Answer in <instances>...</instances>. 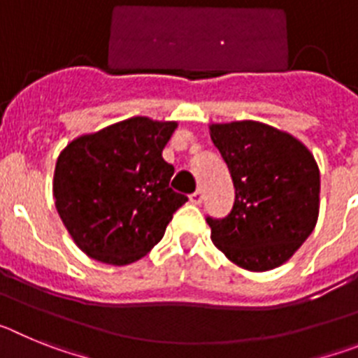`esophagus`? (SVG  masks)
<instances>
[{
	"label": "esophagus",
	"mask_w": 358,
	"mask_h": 358,
	"mask_svg": "<svg viewBox=\"0 0 358 358\" xmlns=\"http://www.w3.org/2000/svg\"><path fill=\"white\" fill-rule=\"evenodd\" d=\"M202 199H204V197H202L201 189H199V192H195V194L189 195V202H192V204H195V206H199V204H201Z\"/></svg>",
	"instance_id": "obj_1"
}]
</instances>
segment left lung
I'll list each match as a JSON object with an SVG mask.
<instances>
[{"mask_svg": "<svg viewBox=\"0 0 358 358\" xmlns=\"http://www.w3.org/2000/svg\"><path fill=\"white\" fill-rule=\"evenodd\" d=\"M233 185L226 218H206L211 240L238 267L252 273L289 262L317 224L321 176L314 154L267 123H211Z\"/></svg>", "mask_w": 358, "mask_h": 358, "instance_id": "8db88e82", "label": "left lung"}]
</instances>
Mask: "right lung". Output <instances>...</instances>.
Listing matches in <instances>:
<instances>
[{
  "instance_id": "add662e5",
  "label": "right lung",
  "mask_w": 358,
  "mask_h": 358,
  "mask_svg": "<svg viewBox=\"0 0 358 358\" xmlns=\"http://www.w3.org/2000/svg\"><path fill=\"white\" fill-rule=\"evenodd\" d=\"M177 122L134 116L82 134L59 154L53 197L77 248L93 260L129 265L163 238L188 199L170 188L163 148Z\"/></svg>"
}]
</instances>
